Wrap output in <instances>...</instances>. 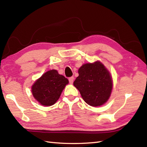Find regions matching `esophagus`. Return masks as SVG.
I'll list each match as a JSON object with an SVG mask.
<instances>
[{"label":"esophagus","mask_w":147,"mask_h":147,"mask_svg":"<svg viewBox=\"0 0 147 147\" xmlns=\"http://www.w3.org/2000/svg\"><path fill=\"white\" fill-rule=\"evenodd\" d=\"M74 77H71L69 78V81L70 84H72L74 82Z\"/></svg>","instance_id":"1"}]
</instances>
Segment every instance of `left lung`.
Instances as JSON below:
<instances>
[{
  "label": "left lung",
  "mask_w": 147,
  "mask_h": 147,
  "mask_svg": "<svg viewBox=\"0 0 147 147\" xmlns=\"http://www.w3.org/2000/svg\"><path fill=\"white\" fill-rule=\"evenodd\" d=\"M78 74L74 85L86 103L92 107L104 104L112 92L113 81L104 64L99 61L84 64L78 69Z\"/></svg>",
  "instance_id": "obj_1"
}]
</instances>
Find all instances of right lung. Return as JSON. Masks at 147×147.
<instances>
[{
  "mask_svg": "<svg viewBox=\"0 0 147 147\" xmlns=\"http://www.w3.org/2000/svg\"><path fill=\"white\" fill-rule=\"evenodd\" d=\"M69 80L56 70L45 72L37 80L32 86L34 98L44 106H51L59 99Z\"/></svg>",
  "mask_w": 147,
  "mask_h": 147,
  "instance_id": "right-lung-1",
  "label": "right lung"
}]
</instances>
